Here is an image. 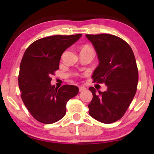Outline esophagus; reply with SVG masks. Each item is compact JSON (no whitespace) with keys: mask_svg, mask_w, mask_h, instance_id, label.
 <instances>
[{"mask_svg":"<svg viewBox=\"0 0 154 154\" xmlns=\"http://www.w3.org/2000/svg\"><path fill=\"white\" fill-rule=\"evenodd\" d=\"M85 89H86V88H85V87H83V86H79V92H83V91H84Z\"/></svg>","mask_w":154,"mask_h":154,"instance_id":"1","label":"esophagus"}]
</instances>
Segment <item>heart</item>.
I'll return each instance as SVG.
<instances>
[{"label": "heart", "mask_w": 154, "mask_h": 154, "mask_svg": "<svg viewBox=\"0 0 154 154\" xmlns=\"http://www.w3.org/2000/svg\"><path fill=\"white\" fill-rule=\"evenodd\" d=\"M83 49H90V50H92V49H91L90 48H89V47H85V48H83Z\"/></svg>", "instance_id": "obj_1"}]
</instances>
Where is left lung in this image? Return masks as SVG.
I'll return each mask as SVG.
<instances>
[{
	"label": "left lung",
	"instance_id": "obj_1",
	"mask_svg": "<svg viewBox=\"0 0 154 154\" xmlns=\"http://www.w3.org/2000/svg\"><path fill=\"white\" fill-rule=\"evenodd\" d=\"M97 54L98 66L93 72L94 82L104 83L107 90L96 93L88 105L90 116L104 124L122 118L137 92L139 72L132 49L121 38L109 34L86 35Z\"/></svg>",
	"mask_w": 154,
	"mask_h": 154
}]
</instances>
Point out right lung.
<instances>
[{"label": "right lung", "mask_w": 154, "mask_h": 154, "mask_svg": "<svg viewBox=\"0 0 154 154\" xmlns=\"http://www.w3.org/2000/svg\"><path fill=\"white\" fill-rule=\"evenodd\" d=\"M82 36L54 35L36 40L25 51L20 63L18 84L26 107L36 120L50 124L66 114L69 99L79 93L75 85L59 89L51 85V75L59 69L61 56Z\"/></svg>", "instance_id": "obj_1"}]
</instances>
